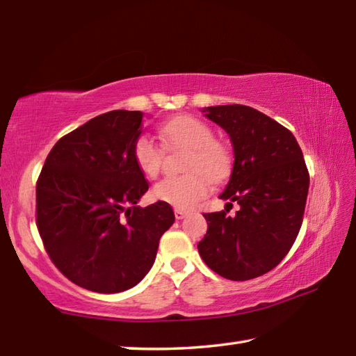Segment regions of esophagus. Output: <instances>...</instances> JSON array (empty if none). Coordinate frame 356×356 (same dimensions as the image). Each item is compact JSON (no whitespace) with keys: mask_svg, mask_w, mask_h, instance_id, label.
Returning a JSON list of instances; mask_svg holds the SVG:
<instances>
[{"mask_svg":"<svg viewBox=\"0 0 356 356\" xmlns=\"http://www.w3.org/2000/svg\"><path fill=\"white\" fill-rule=\"evenodd\" d=\"M174 215H176L177 220H184L185 216L188 215V212H185V210H182V209H176L174 210Z\"/></svg>","mask_w":356,"mask_h":356,"instance_id":"1","label":"esophagus"}]
</instances>
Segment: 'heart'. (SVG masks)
I'll return each mask as SVG.
<instances>
[{
	"label": "heart",
	"mask_w": 356,
	"mask_h": 356,
	"mask_svg": "<svg viewBox=\"0 0 356 356\" xmlns=\"http://www.w3.org/2000/svg\"><path fill=\"white\" fill-rule=\"evenodd\" d=\"M170 147L190 149L185 171L180 177H168L155 185L154 197L176 209H191L212 191V180L227 177L232 159L225 144L216 141L213 130L202 120L180 116L168 120L159 130ZM134 160L144 176L155 179L163 165V150L152 138L143 135L134 144Z\"/></svg>",
	"instance_id": "heart-1"
}]
</instances>
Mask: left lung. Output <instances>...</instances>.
Segmentation results:
<instances>
[{
	"mask_svg": "<svg viewBox=\"0 0 356 356\" xmlns=\"http://www.w3.org/2000/svg\"><path fill=\"white\" fill-rule=\"evenodd\" d=\"M231 138L234 166L221 200L237 202L204 213L207 234L197 243L202 261L226 280L246 281L273 270L297 238L303 222L309 172L291 130L245 105L202 110Z\"/></svg>",
	"mask_w": 356,
	"mask_h": 356,
	"instance_id": "left-lung-1",
	"label": "left lung"
}]
</instances>
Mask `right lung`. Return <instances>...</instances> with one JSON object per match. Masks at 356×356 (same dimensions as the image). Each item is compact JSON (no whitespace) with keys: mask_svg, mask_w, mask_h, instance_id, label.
<instances>
[{"mask_svg":"<svg viewBox=\"0 0 356 356\" xmlns=\"http://www.w3.org/2000/svg\"><path fill=\"white\" fill-rule=\"evenodd\" d=\"M143 118L114 110L88 120L53 146L35 184V225L47 254L88 291L136 286L174 222L170 204L135 206L149 190L134 160Z\"/></svg>","mask_w":356,"mask_h":356,"instance_id":"1","label":"right lung"}]
</instances>
